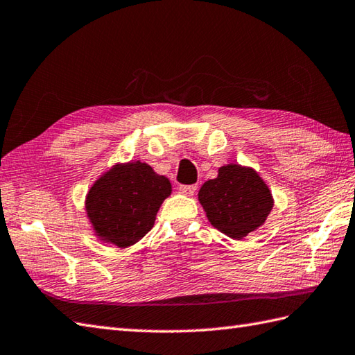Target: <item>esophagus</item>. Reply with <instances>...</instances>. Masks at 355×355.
I'll return each mask as SVG.
<instances>
[{
  "instance_id": "esophagus-1",
  "label": "esophagus",
  "mask_w": 355,
  "mask_h": 355,
  "mask_svg": "<svg viewBox=\"0 0 355 355\" xmlns=\"http://www.w3.org/2000/svg\"><path fill=\"white\" fill-rule=\"evenodd\" d=\"M198 186L196 184H187V186H180V192L186 195V196H192L195 195Z\"/></svg>"
}]
</instances>
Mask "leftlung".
I'll list each match as a JSON object with an SVG mask.
<instances>
[{
	"label": "left lung",
	"instance_id": "1",
	"mask_svg": "<svg viewBox=\"0 0 355 355\" xmlns=\"http://www.w3.org/2000/svg\"><path fill=\"white\" fill-rule=\"evenodd\" d=\"M198 200L210 224L236 241L265 224L274 207L269 187L257 172L234 163L219 168L216 178L205 181Z\"/></svg>",
	"mask_w": 355,
	"mask_h": 355
}]
</instances>
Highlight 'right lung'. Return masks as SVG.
I'll list each match as a JSON object with an SVG mask.
<instances>
[{"label":"right lung","instance_id":"add662e5","mask_svg":"<svg viewBox=\"0 0 355 355\" xmlns=\"http://www.w3.org/2000/svg\"><path fill=\"white\" fill-rule=\"evenodd\" d=\"M171 192L169 180L155 174L150 164L118 163L89 189L86 213L101 241L127 248L153 228Z\"/></svg>","mask_w":355,"mask_h":355}]
</instances>
